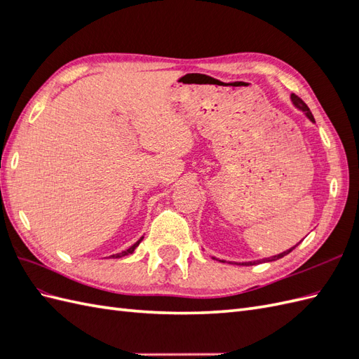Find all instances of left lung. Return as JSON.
Instances as JSON below:
<instances>
[{"mask_svg":"<svg viewBox=\"0 0 359 359\" xmlns=\"http://www.w3.org/2000/svg\"><path fill=\"white\" fill-rule=\"evenodd\" d=\"M290 99H292V102H293V104H295L298 109H301L302 112H306V115L310 118V121H313L314 123V118H313V115H311V112H310V109H309V106L304 103L299 97L297 95V94H292L290 95ZM297 247V245H295ZM295 247H292L290 250H286V252H283V253H280V255H277V256H273V257H266V259H262V260H256V262H244L243 265H256V264H259V262H271V260H277V259H280V257H283V256H286V255H289L293 248Z\"/></svg>","mask_w":359,"mask_h":359,"instance_id":"left-lung-1","label":"left lung"}]
</instances>
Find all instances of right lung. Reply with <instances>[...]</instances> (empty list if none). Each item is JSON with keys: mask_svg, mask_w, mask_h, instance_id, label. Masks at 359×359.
Segmentation results:
<instances>
[{"mask_svg": "<svg viewBox=\"0 0 359 359\" xmlns=\"http://www.w3.org/2000/svg\"><path fill=\"white\" fill-rule=\"evenodd\" d=\"M140 241H142V238H140V240L137 241V243H135L132 247H130V248H127L126 250V252H121V253H116V255H112L111 257H114V259H118V257H123V256H127V255H132L133 252H135V248L140 244Z\"/></svg>", "mask_w": 359, "mask_h": 359, "instance_id": "1", "label": "right lung"}]
</instances>
